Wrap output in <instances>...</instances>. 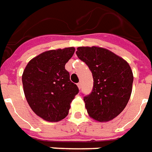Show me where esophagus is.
<instances>
[{
	"label": "esophagus",
	"instance_id": "34e87169",
	"mask_svg": "<svg viewBox=\"0 0 152 152\" xmlns=\"http://www.w3.org/2000/svg\"><path fill=\"white\" fill-rule=\"evenodd\" d=\"M77 85H78V88H79V89H81V83H78Z\"/></svg>",
	"mask_w": 152,
	"mask_h": 152
}]
</instances>
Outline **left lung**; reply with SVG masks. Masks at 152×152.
Segmentation results:
<instances>
[{"label": "left lung", "instance_id": "1", "mask_svg": "<svg viewBox=\"0 0 152 152\" xmlns=\"http://www.w3.org/2000/svg\"><path fill=\"white\" fill-rule=\"evenodd\" d=\"M76 54L88 66L94 87L83 98L90 118L108 122L122 113L129 101L133 74L126 60L103 48L78 47Z\"/></svg>", "mask_w": 152, "mask_h": 152}]
</instances>
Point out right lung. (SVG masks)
<instances>
[{"label":"right lung","mask_w":152,"mask_h":152,"mask_svg":"<svg viewBox=\"0 0 152 152\" xmlns=\"http://www.w3.org/2000/svg\"><path fill=\"white\" fill-rule=\"evenodd\" d=\"M74 51V47L45 51L32 58L23 72L26 100L34 113L45 121L64 119L78 94V86L70 81L65 69Z\"/></svg>","instance_id":"right-lung-1"}]
</instances>
